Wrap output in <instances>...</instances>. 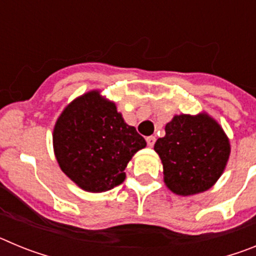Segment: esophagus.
Listing matches in <instances>:
<instances>
[{"mask_svg": "<svg viewBox=\"0 0 256 256\" xmlns=\"http://www.w3.org/2000/svg\"><path fill=\"white\" fill-rule=\"evenodd\" d=\"M155 141H156L155 136H150V137H148V138H146V142H148V148H152L154 144H155Z\"/></svg>", "mask_w": 256, "mask_h": 256, "instance_id": "1", "label": "esophagus"}]
</instances>
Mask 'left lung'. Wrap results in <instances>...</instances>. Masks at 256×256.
Masks as SVG:
<instances>
[{"instance_id":"obj_1","label":"left lung","mask_w":256,"mask_h":256,"mask_svg":"<svg viewBox=\"0 0 256 256\" xmlns=\"http://www.w3.org/2000/svg\"><path fill=\"white\" fill-rule=\"evenodd\" d=\"M154 150L162 160L165 186L176 195L192 196L212 188L220 178L230 144L220 124L202 112L174 115Z\"/></svg>"}]
</instances>
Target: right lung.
Listing matches in <instances>:
<instances>
[{
  "label": "right lung",
  "instance_id": "obj_1",
  "mask_svg": "<svg viewBox=\"0 0 256 256\" xmlns=\"http://www.w3.org/2000/svg\"><path fill=\"white\" fill-rule=\"evenodd\" d=\"M58 166L79 188L105 192L126 180V164L146 141L114 101L92 90L65 106L52 133Z\"/></svg>",
  "mask_w": 256,
  "mask_h": 256
}]
</instances>
